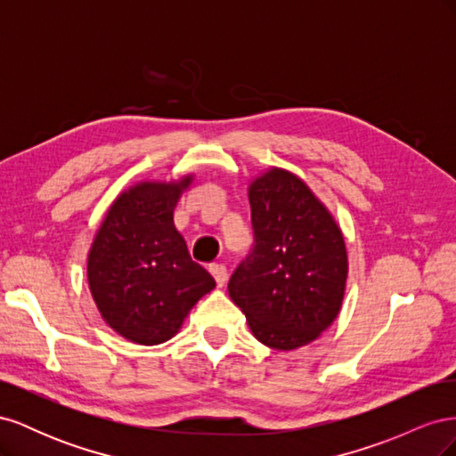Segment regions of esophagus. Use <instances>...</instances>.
I'll return each mask as SVG.
<instances>
[{
	"label": "esophagus",
	"mask_w": 456,
	"mask_h": 456,
	"mask_svg": "<svg viewBox=\"0 0 456 456\" xmlns=\"http://www.w3.org/2000/svg\"><path fill=\"white\" fill-rule=\"evenodd\" d=\"M209 270H211V273H213V278H215L216 285H218V287H224V283H226V280H228V270H226V266H224V265H213Z\"/></svg>",
	"instance_id": "obj_1"
}]
</instances>
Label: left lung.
<instances>
[{"mask_svg": "<svg viewBox=\"0 0 456 456\" xmlns=\"http://www.w3.org/2000/svg\"><path fill=\"white\" fill-rule=\"evenodd\" d=\"M251 253L228 293L253 335L275 350L315 340L338 315L348 275L342 232L293 173L270 169L249 186Z\"/></svg>", "mask_w": 456, "mask_h": 456, "instance_id": "8db88e82", "label": "left lung"}]
</instances>
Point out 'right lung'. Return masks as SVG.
Instances as JSON below:
<instances>
[{
	"label": "right lung",
	"mask_w": 456,
	"mask_h": 456,
	"mask_svg": "<svg viewBox=\"0 0 456 456\" xmlns=\"http://www.w3.org/2000/svg\"><path fill=\"white\" fill-rule=\"evenodd\" d=\"M191 183H141L112 203L87 258L91 295L104 322L136 344L175 337L186 314L215 287L173 224Z\"/></svg>",
	"instance_id": "add662e5"
}]
</instances>
